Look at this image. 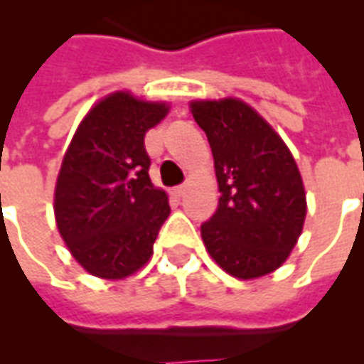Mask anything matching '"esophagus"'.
Segmentation results:
<instances>
[{
	"label": "esophagus",
	"instance_id": "esophagus-1",
	"mask_svg": "<svg viewBox=\"0 0 364 364\" xmlns=\"http://www.w3.org/2000/svg\"><path fill=\"white\" fill-rule=\"evenodd\" d=\"M183 194H185V187H173L171 188V196H176V198H181Z\"/></svg>",
	"mask_w": 364,
	"mask_h": 364
}]
</instances>
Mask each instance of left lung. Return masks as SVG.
<instances>
[{
  "label": "left lung",
  "mask_w": 364,
  "mask_h": 364,
  "mask_svg": "<svg viewBox=\"0 0 364 364\" xmlns=\"http://www.w3.org/2000/svg\"><path fill=\"white\" fill-rule=\"evenodd\" d=\"M213 153L219 205L200 227L208 253L238 279L277 270L299 242L306 191L282 136L240 98L193 100Z\"/></svg>",
  "instance_id": "left-lung-1"
}]
</instances>
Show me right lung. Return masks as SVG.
<instances>
[{
    "label": "right lung",
    "mask_w": 364,
    "mask_h": 364,
    "mask_svg": "<svg viewBox=\"0 0 364 364\" xmlns=\"http://www.w3.org/2000/svg\"><path fill=\"white\" fill-rule=\"evenodd\" d=\"M168 113V102L117 90L88 109L65 149L54 219L73 259L92 276L124 279L153 257L170 204L149 177L145 134Z\"/></svg>",
    "instance_id": "right-lung-1"
}]
</instances>
